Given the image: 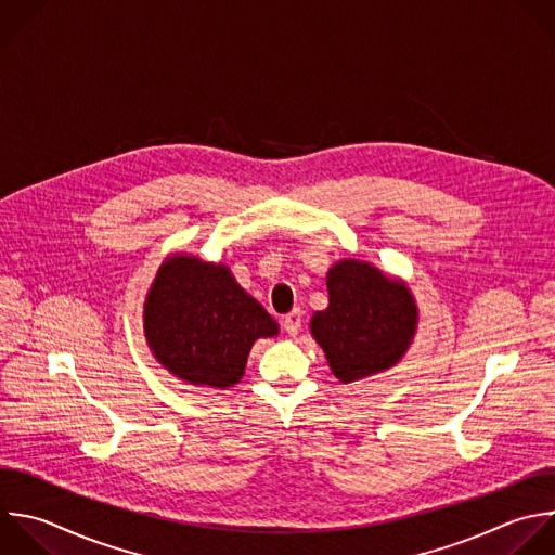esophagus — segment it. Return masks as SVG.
<instances>
[{
  "mask_svg": "<svg viewBox=\"0 0 555 555\" xmlns=\"http://www.w3.org/2000/svg\"><path fill=\"white\" fill-rule=\"evenodd\" d=\"M301 317H304V312H301L299 308H295V310H291L288 314H284L282 325H284V330H286L288 336H297V334H299V330H301Z\"/></svg>",
  "mask_w": 555,
  "mask_h": 555,
  "instance_id": "1",
  "label": "esophagus"
}]
</instances>
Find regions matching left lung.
<instances>
[{
  "mask_svg": "<svg viewBox=\"0 0 555 555\" xmlns=\"http://www.w3.org/2000/svg\"><path fill=\"white\" fill-rule=\"evenodd\" d=\"M330 306L310 330L332 373L356 382L390 369L408 349L416 327V304L401 282L366 262L340 260L327 273Z\"/></svg>",
  "mask_w": 555,
  "mask_h": 555,
  "instance_id": "8db88e82",
  "label": "left lung"
}]
</instances>
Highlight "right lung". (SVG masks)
<instances>
[{
	"instance_id": "add662e5",
	"label": "right lung",
	"mask_w": 555,
	"mask_h": 555,
	"mask_svg": "<svg viewBox=\"0 0 555 555\" xmlns=\"http://www.w3.org/2000/svg\"><path fill=\"white\" fill-rule=\"evenodd\" d=\"M275 334L278 323L232 273L199 258H169L145 301V336L154 356L189 384H236L251 345Z\"/></svg>"
}]
</instances>
